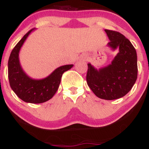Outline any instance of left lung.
Masks as SVG:
<instances>
[{"mask_svg": "<svg viewBox=\"0 0 149 149\" xmlns=\"http://www.w3.org/2000/svg\"><path fill=\"white\" fill-rule=\"evenodd\" d=\"M109 39L108 47L118 49L107 66L97 69L88 63L86 80L88 86L97 97L106 100L121 98L130 91L137 78V56L131 42L123 34L105 29Z\"/></svg>", "mask_w": 149, "mask_h": 149, "instance_id": "obj_1", "label": "left lung"}]
</instances>
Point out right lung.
I'll list each match as a JSON object with an SVG mask.
<instances>
[{"label": "right lung", "mask_w": 149, "mask_h": 149, "mask_svg": "<svg viewBox=\"0 0 149 149\" xmlns=\"http://www.w3.org/2000/svg\"><path fill=\"white\" fill-rule=\"evenodd\" d=\"M34 30L27 32L11 52L8 60V78L12 90L19 98L27 103L40 104L52 98L59 88L62 74L73 65L59 66L42 79H33L29 76L22 68L19 54L24 42Z\"/></svg>", "instance_id": "add662e5"}]
</instances>
